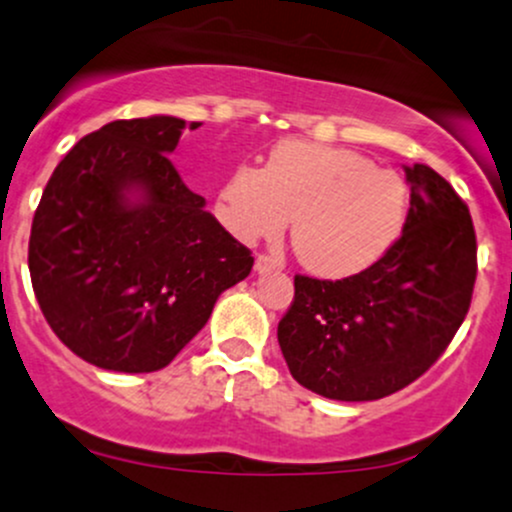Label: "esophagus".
I'll use <instances>...</instances> for the list:
<instances>
[{
  "label": "esophagus",
  "instance_id": "esophagus-1",
  "mask_svg": "<svg viewBox=\"0 0 512 512\" xmlns=\"http://www.w3.org/2000/svg\"><path fill=\"white\" fill-rule=\"evenodd\" d=\"M279 267H282V262H279L277 257L267 255V252H260V255H257V260H255V270L260 272V274L272 272V270H279Z\"/></svg>",
  "mask_w": 512,
  "mask_h": 512
}]
</instances>
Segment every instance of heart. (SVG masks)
<instances>
[{"label": "heart", "instance_id": "obj_1", "mask_svg": "<svg viewBox=\"0 0 512 512\" xmlns=\"http://www.w3.org/2000/svg\"><path fill=\"white\" fill-rule=\"evenodd\" d=\"M410 188L353 149L284 139L265 169L235 166L218 193V218L242 242L279 238L309 272L341 279L368 270L400 238Z\"/></svg>", "mask_w": 512, "mask_h": 512}]
</instances>
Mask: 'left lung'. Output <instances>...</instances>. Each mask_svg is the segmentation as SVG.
Masks as SVG:
<instances>
[{"label": "left lung", "mask_w": 512, "mask_h": 512, "mask_svg": "<svg viewBox=\"0 0 512 512\" xmlns=\"http://www.w3.org/2000/svg\"><path fill=\"white\" fill-rule=\"evenodd\" d=\"M405 174L410 211L395 245L336 282L297 274L277 326L292 378L328 400H380L414 383L469 314L478 270L469 206L427 164Z\"/></svg>", "instance_id": "1"}]
</instances>
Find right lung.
Wrapping results in <instances>:
<instances>
[{"label": "right lung", "mask_w": 512, "mask_h": 512, "mask_svg": "<svg viewBox=\"0 0 512 512\" xmlns=\"http://www.w3.org/2000/svg\"><path fill=\"white\" fill-rule=\"evenodd\" d=\"M186 127L169 115L110 122L43 188L29 238L36 301L53 333L98 368H166L255 262L171 164Z\"/></svg>", "instance_id": "add662e5"}]
</instances>
